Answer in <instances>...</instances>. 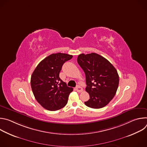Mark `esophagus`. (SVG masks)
<instances>
[{
	"mask_svg": "<svg viewBox=\"0 0 147 147\" xmlns=\"http://www.w3.org/2000/svg\"><path fill=\"white\" fill-rule=\"evenodd\" d=\"M76 90H77V91L78 92H81L82 91H83V89L80 86H77V87H76Z\"/></svg>",
	"mask_w": 147,
	"mask_h": 147,
	"instance_id": "34e87169",
	"label": "esophagus"
}]
</instances>
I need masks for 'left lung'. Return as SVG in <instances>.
<instances>
[{
	"mask_svg": "<svg viewBox=\"0 0 147 147\" xmlns=\"http://www.w3.org/2000/svg\"><path fill=\"white\" fill-rule=\"evenodd\" d=\"M77 62L86 74V91L90 98L85 105L94 109L105 107L118 88L119 77L116 69L107 59L95 53L79 55Z\"/></svg>",
	"mask_w": 147,
	"mask_h": 147,
	"instance_id": "8db88e82",
	"label": "left lung"
}]
</instances>
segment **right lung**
<instances>
[{
  "label": "right lung",
  "mask_w": 147,
  "mask_h": 147,
  "mask_svg": "<svg viewBox=\"0 0 147 147\" xmlns=\"http://www.w3.org/2000/svg\"><path fill=\"white\" fill-rule=\"evenodd\" d=\"M73 57L66 53H53L38 65L31 78V86L37 102L45 109L55 111L66 106L73 88L59 77L63 65Z\"/></svg>",
  "instance_id": "right-lung-1"
}]
</instances>
